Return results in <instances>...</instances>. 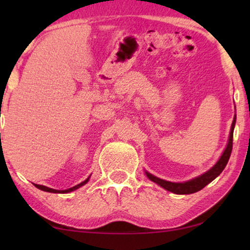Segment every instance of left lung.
Instances as JSON below:
<instances>
[{
  "instance_id": "obj_1",
  "label": "left lung",
  "mask_w": 250,
  "mask_h": 250,
  "mask_svg": "<svg viewBox=\"0 0 250 250\" xmlns=\"http://www.w3.org/2000/svg\"><path fill=\"white\" fill-rule=\"evenodd\" d=\"M235 125V116L233 118V122H232L231 125V131H230V136H229V142L227 148H225L224 152L222 153L221 158L218 159V162L215 164V165L211 167L209 170H207L206 173H204L203 175L194 177V179L187 181V182L182 183H175V182H169V181H165L159 179L152 174L146 172V175L148 176L149 180H151L152 182H155L160 186L164 189L167 191H170V192L176 193V194H190L194 193L197 191L204 189L205 187L207 186L208 183H210L211 181L216 179V177L220 175V174L223 172V169L227 166V164L230 159L231 151H232V145H233V129Z\"/></svg>"
}]
</instances>
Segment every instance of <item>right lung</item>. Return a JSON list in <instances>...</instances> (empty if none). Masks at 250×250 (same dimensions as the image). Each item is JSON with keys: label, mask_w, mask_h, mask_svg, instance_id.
Instances as JSON below:
<instances>
[{"label": "right lung", "mask_w": 250, "mask_h": 250, "mask_svg": "<svg viewBox=\"0 0 250 250\" xmlns=\"http://www.w3.org/2000/svg\"><path fill=\"white\" fill-rule=\"evenodd\" d=\"M88 180H90V176L87 177L86 180L83 181V182L77 184V186H75L73 188H70V189H67V190H56V189H51V188H47V187H44V186H40V184H34L37 189L42 190V191H46V192H52V193H68V192H71V191L78 189V188H81L82 186H84V184H86L88 182Z\"/></svg>", "instance_id": "obj_1"}]
</instances>
